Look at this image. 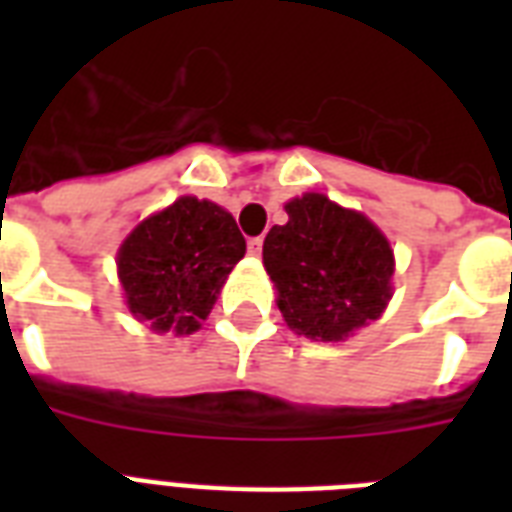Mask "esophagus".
Wrapping results in <instances>:
<instances>
[{"label":"esophagus","mask_w":512,"mask_h":512,"mask_svg":"<svg viewBox=\"0 0 512 512\" xmlns=\"http://www.w3.org/2000/svg\"><path fill=\"white\" fill-rule=\"evenodd\" d=\"M247 249H249V255H260L263 252V236H255V239H249L247 241Z\"/></svg>","instance_id":"esophagus-1"}]
</instances>
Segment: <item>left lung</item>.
I'll use <instances>...</instances> for the list:
<instances>
[{
  "label": "left lung",
  "instance_id": "1",
  "mask_svg": "<svg viewBox=\"0 0 512 512\" xmlns=\"http://www.w3.org/2000/svg\"><path fill=\"white\" fill-rule=\"evenodd\" d=\"M284 209L289 220L268 231L263 263L289 329L340 342L380 319L396 265L380 228L324 193H305Z\"/></svg>",
  "mask_w": 512,
  "mask_h": 512
}]
</instances>
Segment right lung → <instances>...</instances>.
Here are the masks:
<instances>
[{
  "instance_id": "obj_1",
  "label": "right lung",
  "mask_w": 512,
  "mask_h": 512,
  "mask_svg": "<svg viewBox=\"0 0 512 512\" xmlns=\"http://www.w3.org/2000/svg\"><path fill=\"white\" fill-rule=\"evenodd\" d=\"M247 252L231 212L215 201L180 196L146 217L116 255L127 308L154 332L191 335Z\"/></svg>"
}]
</instances>
